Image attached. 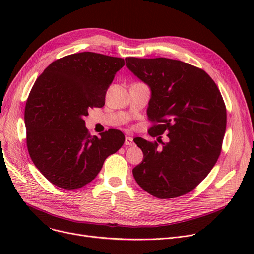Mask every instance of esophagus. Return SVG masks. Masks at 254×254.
<instances>
[{
  "label": "esophagus",
  "instance_id": "1",
  "mask_svg": "<svg viewBox=\"0 0 254 254\" xmlns=\"http://www.w3.org/2000/svg\"><path fill=\"white\" fill-rule=\"evenodd\" d=\"M125 144H126L127 146H131V145H134V141H132V138H130V137H126Z\"/></svg>",
  "mask_w": 254,
  "mask_h": 254
}]
</instances>
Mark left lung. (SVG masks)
Here are the masks:
<instances>
[{"mask_svg": "<svg viewBox=\"0 0 254 254\" xmlns=\"http://www.w3.org/2000/svg\"><path fill=\"white\" fill-rule=\"evenodd\" d=\"M126 63L150 87L147 115L155 124L148 132L163 144L135 138L144 155L132 175L155 197L181 196L206 178L221 152L226 127L221 93L204 70L188 63L166 58H127Z\"/></svg>", "mask_w": 254, "mask_h": 254, "instance_id": "obj_1", "label": "left lung"}]
</instances>
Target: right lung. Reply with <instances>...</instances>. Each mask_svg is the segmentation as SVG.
<instances>
[{
  "label": "right lung",
  "instance_id": "1",
  "mask_svg": "<svg viewBox=\"0 0 254 254\" xmlns=\"http://www.w3.org/2000/svg\"><path fill=\"white\" fill-rule=\"evenodd\" d=\"M124 65V59L80 52L51 63L36 80L24 109L26 146L52 184L82 188L124 145L125 135L114 128L91 137L83 119L89 108L105 105L106 91Z\"/></svg>",
  "mask_w": 254,
  "mask_h": 254
}]
</instances>
